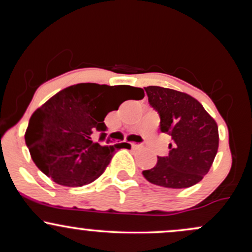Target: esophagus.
<instances>
[{"mask_svg":"<svg viewBox=\"0 0 252 252\" xmlns=\"http://www.w3.org/2000/svg\"><path fill=\"white\" fill-rule=\"evenodd\" d=\"M131 147H132V148H140L141 144H137V143H131Z\"/></svg>","mask_w":252,"mask_h":252,"instance_id":"1","label":"esophagus"}]
</instances>
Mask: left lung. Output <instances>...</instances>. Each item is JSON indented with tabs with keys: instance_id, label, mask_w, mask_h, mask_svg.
<instances>
[{
	"instance_id": "8db88e82",
	"label": "left lung",
	"mask_w": 252,
	"mask_h": 252,
	"mask_svg": "<svg viewBox=\"0 0 252 252\" xmlns=\"http://www.w3.org/2000/svg\"><path fill=\"white\" fill-rule=\"evenodd\" d=\"M148 102L160 116L161 132L172 136L169 154L142 174L166 189H187L209 173L219 146L218 126L195 98L160 86L144 88Z\"/></svg>"
}]
</instances>
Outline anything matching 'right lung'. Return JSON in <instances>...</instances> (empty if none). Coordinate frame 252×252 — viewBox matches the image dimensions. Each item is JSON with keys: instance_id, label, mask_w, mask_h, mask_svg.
Instances as JSON below:
<instances>
[{"instance_id": "add662e5", "label": "right lung", "mask_w": 252, "mask_h": 252, "mask_svg": "<svg viewBox=\"0 0 252 252\" xmlns=\"http://www.w3.org/2000/svg\"><path fill=\"white\" fill-rule=\"evenodd\" d=\"M142 89L129 85L82 83L50 98L32 115L25 141L34 163L57 184L67 187L88 185L99 178L117 149L126 143L104 147V118L124 100H140Z\"/></svg>"}]
</instances>
